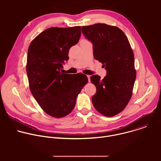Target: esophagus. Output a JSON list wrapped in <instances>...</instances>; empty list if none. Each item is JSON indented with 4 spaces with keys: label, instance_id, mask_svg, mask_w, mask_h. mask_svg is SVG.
<instances>
[{
    "label": "esophagus",
    "instance_id": "1",
    "mask_svg": "<svg viewBox=\"0 0 161 161\" xmlns=\"http://www.w3.org/2000/svg\"><path fill=\"white\" fill-rule=\"evenodd\" d=\"M87 77H88V81L90 82V75H87Z\"/></svg>",
    "mask_w": 161,
    "mask_h": 161
}]
</instances>
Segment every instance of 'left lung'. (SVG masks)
<instances>
[{"instance_id": "1", "label": "left lung", "mask_w": 161, "mask_h": 161, "mask_svg": "<svg viewBox=\"0 0 161 161\" xmlns=\"http://www.w3.org/2000/svg\"><path fill=\"white\" fill-rule=\"evenodd\" d=\"M82 33L93 45L94 57L107 71L101 80L90 77L96 86L92 98L96 110L106 117L122 111L130 101L136 80L134 56L129 40L119 28L105 24L81 27Z\"/></svg>"}]
</instances>
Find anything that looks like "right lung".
I'll return each mask as SVG.
<instances>
[{"instance_id": "obj_1", "label": "right lung", "mask_w": 161, "mask_h": 161, "mask_svg": "<svg viewBox=\"0 0 161 161\" xmlns=\"http://www.w3.org/2000/svg\"><path fill=\"white\" fill-rule=\"evenodd\" d=\"M80 36V26L51 27L40 33L29 47L26 70L30 90L41 108L53 117L69 114L88 83L85 75L60 72L69 58V49L78 42Z\"/></svg>"}]
</instances>
